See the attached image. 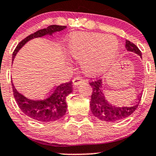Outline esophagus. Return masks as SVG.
I'll list each match as a JSON object with an SVG mask.
<instances>
[{
  "label": "esophagus",
  "instance_id": "esophagus-1",
  "mask_svg": "<svg viewBox=\"0 0 156 156\" xmlns=\"http://www.w3.org/2000/svg\"><path fill=\"white\" fill-rule=\"evenodd\" d=\"M85 80L83 79V78H81V77L77 76V77H75V78L73 79V85H80L81 83L85 82Z\"/></svg>",
  "mask_w": 156,
  "mask_h": 156
}]
</instances>
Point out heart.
Returning <instances> with one entry per match:
<instances>
[{
  "mask_svg": "<svg viewBox=\"0 0 156 156\" xmlns=\"http://www.w3.org/2000/svg\"><path fill=\"white\" fill-rule=\"evenodd\" d=\"M68 48L71 56L81 61L86 75L98 76L105 73L115 62L119 44L114 36L80 32L70 37Z\"/></svg>",
  "mask_w": 156,
  "mask_h": 156,
  "instance_id": "obj_1",
  "label": "heart"
}]
</instances>
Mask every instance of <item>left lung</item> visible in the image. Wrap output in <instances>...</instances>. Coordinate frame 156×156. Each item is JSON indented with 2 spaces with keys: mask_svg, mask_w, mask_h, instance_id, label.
Here are the masks:
<instances>
[{
  "mask_svg": "<svg viewBox=\"0 0 156 156\" xmlns=\"http://www.w3.org/2000/svg\"><path fill=\"white\" fill-rule=\"evenodd\" d=\"M126 48L129 51L135 52L142 58L141 51L135 44L130 41H126ZM101 79L91 81L89 83L92 88L90 107L93 115L95 116L99 120L104 122H115L129 117L136 110L142 98V95L139 96L136 104L132 106H118L112 104L107 100L105 93L102 88Z\"/></svg>",
  "mask_w": 156,
  "mask_h": 156,
  "instance_id": "8db88e82",
  "label": "left lung"
}]
</instances>
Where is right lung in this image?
Returning a JSON list of instances; mask_svg holds the SVG:
<instances>
[{
    "instance_id": "1",
    "label": "right lung",
    "mask_w": 156,
    "mask_h": 156,
    "mask_svg": "<svg viewBox=\"0 0 156 156\" xmlns=\"http://www.w3.org/2000/svg\"><path fill=\"white\" fill-rule=\"evenodd\" d=\"M65 28L66 26L50 25L46 28L41 29L34 32V34L28 35L23 39L14 49L12 55V62L18 51L27 41L35 37H40L47 34L51 35L55 32L61 31ZM12 88L16 102L24 114L34 120L40 121L41 122H50L58 121L66 113V97L72 91V81H70L69 82L58 85L48 98L40 100L27 98L17 91L14 84H12Z\"/></svg>"
}]
</instances>
